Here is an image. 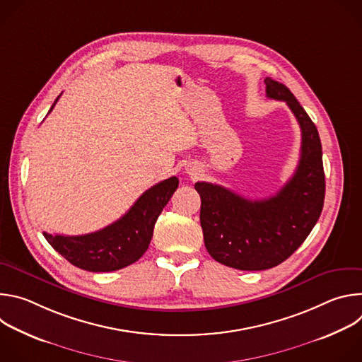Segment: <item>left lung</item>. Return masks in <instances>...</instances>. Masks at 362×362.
<instances>
[{
  "label": "left lung",
  "mask_w": 362,
  "mask_h": 362,
  "mask_svg": "<svg viewBox=\"0 0 362 362\" xmlns=\"http://www.w3.org/2000/svg\"><path fill=\"white\" fill-rule=\"evenodd\" d=\"M267 97L285 101L296 117L302 144L298 168L275 194L249 200L232 190L197 182L204 246L222 265L264 271L282 264L302 245L318 222L325 199L322 146L314 122L291 90L265 78Z\"/></svg>",
  "instance_id": "obj_1"
}]
</instances>
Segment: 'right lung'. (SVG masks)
<instances>
[{"label": "right lung", "instance_id": "1", "mask_svg": "<svg viewBox=\"0 0 362 362\" xmlns=\"http://www.w3.org/2000/svg\"><path fill=\"white\" fill-rule=\"evenodd\" d=\"M51 106L49 112L54 109ZM48 112V113H49ZM179 186L176 176L146 190L115 223L97 232L66 236L44 232V238L74 267L88 272H112L139 261L147 250L163 208Z\"/></svg>", "mask_w": 362, "mask_h": 362}]
</instances>
